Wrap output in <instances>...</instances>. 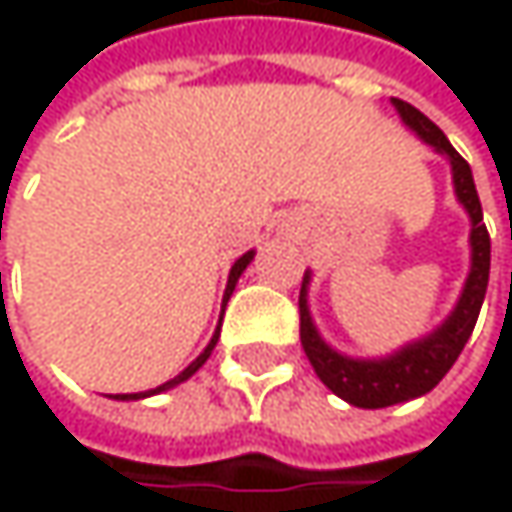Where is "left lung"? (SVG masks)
<instances>
[{"label":"left lung","mask_w":512,"mask_h":512,"mask_svg":"<svg viewBox=\"0 0 512 512\" xmlns=\"http://www.w3.org/2000/svg\"><path fill=\"white\" fill-rule=\"evenodd\" d=\"M391 103L409 130H415L427 145H433L439 154L451 159L454 189L471 219V272L465 278L457 308L436 332H430L427 338H421L415 344H406L394 356L367 358V361L341 356L320 338V332L314 329L311 311H308V278L311 275L305 272L302 293H299L302 350L311 361L314 373L320 376V382L332 394H338L341 400L353 403L358 409H385V406H394V403H403V400L433 391L442 382V376L454 367V361L460 358L462 347L468 344L477 314H480V305H483V296H486V284H489V231L483 225V210H480V198H477L468 162L454 151L448 136L424 112H418L412 103L397 100V97Z\"/></svg>","instance_id":"1"}]
</instances>
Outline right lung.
<instances>
[{
  "label": "right lung",
  "instance_id": "1",
  "mask_svg": "<svg viewBox=\"0 0 512 512\" xmlns=\"http://www.w3.org/2000/svg\"><path fill=\"white\" fill-rule=\"evenodd\" d=\"M252 257H255V252H246V255L240 257L234 266H231V275H228V287H225V299H222V305H228V299H231V293H234V287H237V281H240V275H243V269L252 263ZM222 326V323H219ZM216 341H219V329H216V335H213V341L207 344V350L201 353V356L195 358L180 376H174V379H168V382H162L159 388H151V391H142V394H115V400H142V397H151V394H159V391H168V388H174V385H180L183 379H189L207 358H210V353H213V347H216Z\"/></svg>",
  "mask_w": 512,
  "mask_h": 512
}]
</instances>
